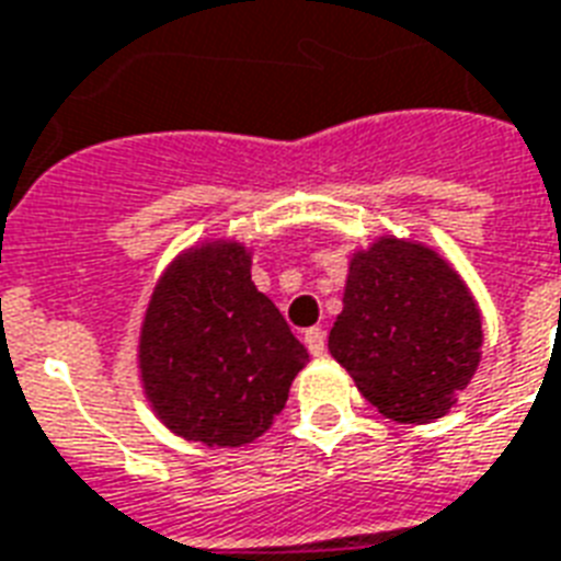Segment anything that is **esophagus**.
Returning <instances> with one entry per match:
<instances>
[{"label": "esophagus", "instance_id": "1", "mask_svg": "<svg viewBox=\"0 0 561 561\" xmlns=\"http://www.w3.org/2000/svg\"><path fill=\"white\" fill-rule=\"evenodd\" d=\"M302 341H306V347H309L311 356H323V353H327V332H323V329H306V337H302Z\"/></svg>", "mask_w": 561, "mask_h": 561}]
</instances>
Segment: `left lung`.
<instances>
[{"label":"left lung","mask_w":561,"mask_h":561,"mask_svg":"<svg viewBox=\"0 0 561 561\" xmlns=\"http://www.w3.org/2000/svg\"><path fill=\"white\" fill-rule=\"evenodd\" d=\"M329 353L379 414L433 423L480 367V309L438 252L382 234L350 259Z\"/></svg>","instance_id":"8db88e82"}]
</instances>
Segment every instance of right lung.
<instances>
[{
  "label": "right lung",
  "mask_w": 561,
  "mask_h": 561,
  "mask_svg": "<svg viewBox=\"0 0 561 561\" xmlns=\"http://www.w3.org/2000/svg\"><path fill=\"white\" fill-rule=\"evenodd\" d=\"M250 267L243 243L205 241L176 255L149 297L140 382L158 421L187 442H255L309 362Z\"/></svg>",
  "instance_id": "1"
}]
</instances>
